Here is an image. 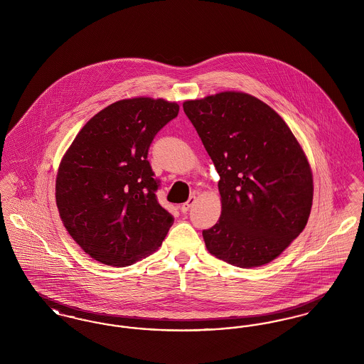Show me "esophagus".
<instances>
[{
	"label": "esophagus",
	"instance_id": "34e87169",
	"mask_svg": "<svg viewBox=\"0 0 364 364\" xmlns=\"http://www.w3.org/2000/svg\"><path fill=\"white\" fill-rule=\"evenodd\" d=\"M195 202H196V196H191L190 199H188L186 203L181 205V208H180L181 213H187V211L195 205Z\"/></svg>",
	"mask_w": 364,
	"mask_h": 364
}]
</instances>
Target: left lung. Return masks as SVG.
I'll return each mask as SVG.
<instances>
[{"label": "left lung", "instance_id": "obj_1", "mask_svg": "<svg viewBox=\"0 0 364 364\" xmlns=\"http://www.w3.org/2000/svg\"><path fill=\"white\" fill-rule=\"evenodd\" d=\"M183 107L220 174L221 217L203 230L208 252L242 269L276 259L311 213L312 172L300 143L276 110L245 92Z\"/></svg>", "mask_w": 364, "mask_h": 364}]
</instances>
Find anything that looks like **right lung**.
Instances as JSON below:
<instances>
[{"label": "right lung", "instance_id": "obj_1", "mask_svg": "<svg viewBox=\"0 0 364 364\" xmlns=\"http://www.w3.org/2000/svg\"><path fill=\"white\" fill-rule=\"evenodd\" d=\"M178 109L162 98L117 101L86 122L63 156L55 177L60 218L92 259L129 266L158 250L173 225L156 202L159 184L147 154Z\"/></svg>", "mask_w": 364, "mask_h": 364}]
</instances>
